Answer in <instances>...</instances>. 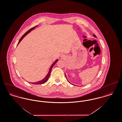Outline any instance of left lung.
Here are the masks:
<instances>
[{
    "instance_id": "8db88e82",
    "label": "left lung",
    "mask_w": 122,
    "mask_h": 122,
    "mask_svg": "<svg viewBox=\"0 0 122 122\" xmlns=\"http://www.w3.org/2000/svg\"><path fill=\"white\" fill-rule=\"evenodd\" d=\"M94 36H95V37H96V36H95V35H94ZM65 77H66V79H67V77H66V75H65ZM69 83H70V82H69Z\"/></svg>"
}]
</instances>
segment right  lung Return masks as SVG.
Here are the masks:
<instances>
[{
  "instance_id": "1",
  "label": "right lung",
  "mask_w": 122,
  "mask_h": 122,
  "mask_svg": "<svg viewBox=\"0 0 122 122\" xmlns=\"http://www.w3.org/2000/svg\"><path fill=\"white\" fill-rule=\"evenodd\" d=\"M37 25H36V26H35V27H32V28H30V29L29 30H28L26 32H25L24 34L22 36H21V37L20 38V40L19 41V42H18V45L19 44V43L22 40V39L24 37L26 36V35H27L28 33H29L31 30H33V29L35 28V27H36V26H37ZM58 61V59H57L53 64H52V65H51V67H50V69H49V72H48V74H47V75H46V76L42 80H41V81H38V82H34V83H31V84H35V85H40V84H44V83H45V82H46V81H48V79H49V77H50V74H51V70H52V67H53V66H54V65L55 64H56L57 62V61Z\"/></svg>"
}]
</instances>
